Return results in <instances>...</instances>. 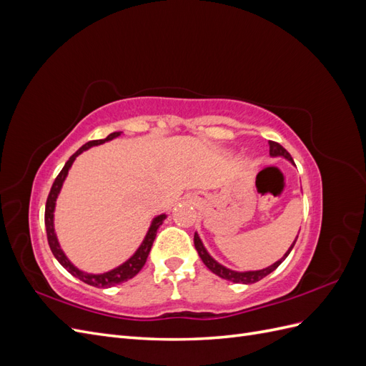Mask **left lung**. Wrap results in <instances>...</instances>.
<instances>
[{
  "label": "left lung",
  "instance_id": "8db88e82",
  "mask_svg": "<svg viewBox=\"0 0 366 366\" xmlns=\"http://www.w3.org/2000/svg\"><path fill=\"white\" fill-rule=\"evenodd\" d=\"M269 145H270V156H273V157H278V156L285 157L287 160H290V162L295 164V162H293L292 156L289 154V151H287L285 148H282L278 142H272V140H270ZM296 238H297V237H296ZM295 242H296V239L293 241L292 247L285 252L284 257H282L280 261H276L274 264H272L270 267H267V269L254 270V272H234V270H230V269H226L224 265L218 264L212 257H210V254L207 253V250L204 249L200 237H198L197 234L194 235L195 249H197L198 254H200V258H202V261L204 262L206 267H207L210 272H212V273L218 274L219 278L232 281V282H235V284H253V282H258V281H261L262 278H265V276H267L269 273H272L274 269H278L280 264H281L287 257H289V253L292 252V249H293V246H295Z\"/></svg>",
  "mask_w": 366,
  "mask_h": 366
}]
</instances>
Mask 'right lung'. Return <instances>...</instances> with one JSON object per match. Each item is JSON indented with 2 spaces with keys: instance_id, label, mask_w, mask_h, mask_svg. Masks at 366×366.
I'll return each mask as SVG.
<instances>
[{
  "instance_id": "add662e5",
  "label": "right lung",
  "mask_w": 366,
  "mask_h": 366,
  "mask_svg": "<svg viewBox=\"0 0 366 366\" xmlns=\"http://www.w3.org/2000/svg\"><path fill=\"white\" fill-rule=\"evenodd\" d=\"M120 136V132H112L107 139H101V140H92L85 143L84 147H81L79 149H77L73 156L67 160V163L64 164L62 171L58 174L56 179H54L53 182V186L50 189V194L47 197V203H46V217H44V221H46V230H47V239H49V246L51 249V253L54 254V258H56L59 261V264L62 265V267L67 270L69 273H71L73 276H76L77 280H81L82 282L88 284V285H93V287H99V289H108V287H113V285H117V284H122L131 278H134V276L142 270L143 265H145L147 262V258L148 254L151 252V247H152V242L154 239H156V235H157V229L162 226L163 219L166 218V215H159L152 219L151 223V227L148 230V234L145 237V239H143V242L140 244V247L137 249V252L132 254V257L125 261L122 265H119V267L109 270V272H105V273H101V274H92V273H84L82 270H79L77 267H74V265L69 261V258L65 257L59 242H58V238H56V234H54V226H53V212H54V204H56V198H58V194L61 191L62 187V183L65 180V177H67L69 174V169L70 166L73 164L74 159L79 156V154H82L85 149L92 148L94 145H102V143L108 142V140H113L114 137Z\"/></svg>"
}]
</instances>
